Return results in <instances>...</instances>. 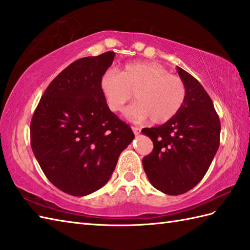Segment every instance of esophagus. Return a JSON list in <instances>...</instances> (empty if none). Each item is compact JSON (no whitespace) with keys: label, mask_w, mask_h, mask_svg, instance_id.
Returning <instances> with one entry per match:
<instances>
[{"label":"esophagus","mask_w":250,"mask_h":250,"mask_svg":"<svg viewBox=\"0 0 250 250\" xmlns=\"http://www.w3.org/2000/svg\"><path fill=\"white\" fill-rule=\"evenodd\" d=\"M132 130H133V133L135 135H139L141 133V129L137 128V126H132Z\"/></svg>","instance_id":"34e87169"}]
</instances>
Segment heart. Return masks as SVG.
<instances>
[{"label":"heart","instance_id":"obj_1","mask_svg":"<svg viewBox=\"0 0 250 250\" xmlns=\"http://www.w3.org/2000/svg\"><path fill=\"white\" fill-rule=\"evenodd\" d=\"M100 88L113 113H121L135 93L137 102L126 111V117L136 121L150 118L153 124L171 120L187 98L183 79L157 62L128 63L119 73L106 72Z\"/></svg>","mask_w":250,"mask_h":250}]
</instances>
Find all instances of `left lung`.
I'll return each instance as SVG.
<instances>
[{"label": "left lung", "mask_w": 250, "mask_h": 250, "mask_svg": "<svg viewBox=\"0 0 250 250\" xmlns=\"http://www.w3.org/2000/svg\"><path fill=\"white\" fill-rule=\"evenodd\" d=\"M187 88L179 113L166 124L143 129L153 149L143 158L151 185L169 195L183 194L204 177L220 144V120L205 89L188 72L177 66Z\"/></svg>", "instance_id": "1"}]
</instances>
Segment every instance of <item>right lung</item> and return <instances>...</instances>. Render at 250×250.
<instances>
[{"mask_svg":"<svg viewBox=\"0 0 250 250\" xmlns=\"http://www.w3.org/2000/svg\"><path fill=\"white\" fill-rule=\"evenodd\" d=\"M114 57L107 51L73 62L47 87L32 117L31 147L37 162L52 185L74 196L102 188L134 139L100 88Z\"/></svg>","mask_w":250,"mask_h":250,"instance_id":"obj_1","label":"right lung"}]
</instances>
